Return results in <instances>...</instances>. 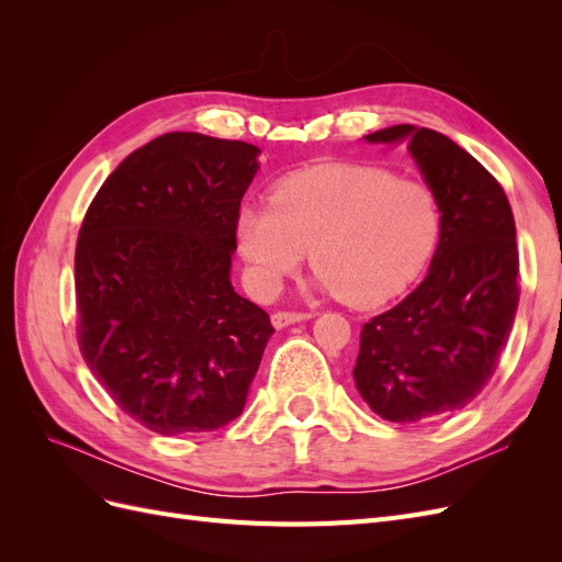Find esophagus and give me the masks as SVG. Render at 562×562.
<instances>
[{"label":"esophagus","instance_id":"esophagus-1","mask_svg":"<svg viewBox=\"0 0 562 562\" xmlns=\"http://www.w3.org/2000/svg\"><path fill=\"white\" fill-rule=\"evenodd\" d=\"M312 316H314L312 312H277L274 316H271V323H274V328H285V326H291V323L307 321Z\"/></svg>","mask_w":562,"mask_h":562}]
</instances>
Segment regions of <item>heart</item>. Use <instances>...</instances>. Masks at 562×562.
<instances>
[{
	"mask_svg": "<svg viewBox=\"0 0 562 562\" xmlns=\"http://www.w3.org/2000/svg\"><path fill=\"white\" fill-rule=\"evenodd\" d=\"M236 232L262 291H274L310 248L321 288L370 307L403 293L429 262L440 209L419 180L337 164L279 182L271 201L241 209Z\"/></svg>",
	"mask_w": 562,
	"mask_h": 562,
	"instance_id": "obj_1",
	"label": "heart"
}]
</instances>
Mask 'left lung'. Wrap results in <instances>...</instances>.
Masks as SVG:
<instances>
[{"label": "left lung", "mask_w": 562, "mask_h": 562, "mask_svg": "<svg viewBox=\"0 0 562 562\" xmlns=\"http://www.w3.org/2000/svg\"><path fill=\"white\" fill-rule=\"evenodd\" d=\"M368 143H407L440 209L429 274L396 307L363 323L353 382L389 422L462 411L495 375L518 310V246L502 184L431 128L389 126Z\"/></svg>", "instance_id": "1"}]
</instances>
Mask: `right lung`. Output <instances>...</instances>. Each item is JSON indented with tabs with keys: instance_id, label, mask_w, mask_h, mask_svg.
<instances>
[{
	"instance_id": "add662e5",
	"label": "right lung",
	"mask_w": 562,
	"mask_h": 562,
	"mask_svg": "<svg viewBox=\"0 0 562 562\" xmlns=\"http://www.w3.org/2000/svg\"><path fill=\"white\" fill-rule=\"evenodd\" d=\"M260 149L164 133L93 196L75 252L77 339L110 398L161 436L241 415L274 333L229 269Z\"/></svg>"
}]
</instances>
